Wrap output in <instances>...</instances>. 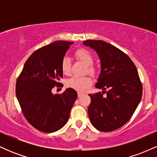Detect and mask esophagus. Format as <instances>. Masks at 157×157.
Here are the masks:
<instances>
[{
  "label": "esophagus",
  "mask_w": 157,
  "mask_h": 157,
  "mask_svg": "<svg viewBox=\"0 0 157 157\" xmlns=\"http://www.w3.org/2000/svg\"><path fill=\"white\" fill-rule=\"evenodd\" d=\"M83 94V93H81V92H78L77 93V96H78V97H80Z\"/></svg>",
  "instance_id": "esophagus-1"
}]
</instances>
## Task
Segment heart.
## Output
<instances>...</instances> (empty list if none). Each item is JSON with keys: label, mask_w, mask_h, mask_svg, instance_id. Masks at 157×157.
Returning <instances> with one entry per match:
<instances>
[{"label": "heart", "mask_w": 157, "mask_h": 157, "mask_svg": "<svg viewBox=\"0 0 157 157\" xmlns=\"http://www.w3.org/2000/svg\"><path fill=\"white\" fill-rule=\"evenodd\" d=\"M75 57L82 63L86 66V72L91 75L96 74V68L92 66L94 57L91 53L85 48H80L75 52ZM61 70L63 75H68L71 71V60L68 57H64L61 61ZM91 79L89 77H72L66 81V86L68 88L76 90L77 91H82L86 88L91 86Z\"/></svg>", "instance_id": "b5f03b06"}]
</instances>
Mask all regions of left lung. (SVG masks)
Here are the masks:
<instances>
[{
    "label": "left lung",
    "mask_w": 157,
    "mask_h": 157,
    "mask_svg": "<svg viewBox=\"0 0 157 157\" xmlns=\"http://www.w3.org/2000/svg\"><path fill=\"white\" fill-rule=\"evenodd\" d=\"M83 44L100 57L101 71L95 87L103 90L89 94V119L97 130H117L130 120L141 100L142 86L137 69L130 57L113 45L93 40Z\"/></svg>",
    "instance_id": "8db88e82"
}]
</instances>
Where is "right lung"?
I'll return each instance as SVG.
<instances>
[{"instance_id": "right-lung-1", "label": "right lung", "mask_w": 157, "mask_h": 157, "mask_svg": "<svg viewBox=\"0 0 157 157\" xmlns=\"http://www.w3.org/2000/svg\"><path fill=\"white\" fill-rule=\"evenodd\" d=\"M73 42L58 40L36 50L25 63L16 82V97L25 118L37 130H60L69 118L77 100L75 90L68 88L60 94L52 89L60 87L61 61Z\"/></svg>"}]
</instances>
